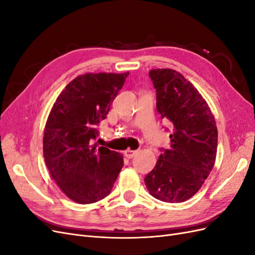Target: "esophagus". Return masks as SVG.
<instances>
[{"label": "esophagus", "instance_id": "obj_1", "mask_svg": "<svg viewBox=\"0 0 255 255\" xmlns=\"http://www.w3.org/2000/svg\"><path fill=\"white\" fill-rule=\"evenodd\" d=\"M136 153H137V151L128 149V150H126V151H125V155H126V157H128V158H132V157L135 155Z\"/></svg>", "mask_w": 255, "mask_h": 255}]
</instances>
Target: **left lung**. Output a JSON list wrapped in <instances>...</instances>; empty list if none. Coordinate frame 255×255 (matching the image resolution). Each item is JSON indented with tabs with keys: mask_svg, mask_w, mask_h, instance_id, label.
Returning a JSON list of instances; mask_svg holds the SVG:
<instances>
[{
	"mask_svg": "<svg viewBox=\"0 0 255 255\" xmlns=\"http://www.w3.org/2000/svg\"><path fill=\"white\" fill-rule=\"evenodd\" d=\"M156 90V109L172 127L170 146L145 175L150 195L169 203L186 201L201 188L217 154L214 115L197 88L172 69L149 72Z\"/></svg>",
	"mask_w": 255,
	"mask_h": 255,
	"instance_id": "8db88e82",
	"label": "left lung"
}]
</instances>
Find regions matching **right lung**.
Returning <instances> with one entry per match:
<instances>
[{"label": "right lung", "instance_id": "right-lung-1", "mask_svg": "<svg viewBox=\"0 0 255 255\" xmlns=\"http://www.w3.org/2000/svg\"><path fill=\"white\" fill-rule=\"evenodd\" d=\"M126 73H86L69 83L45 123L43 157L53 180L72 201L89 204L111 194L123 166L120 153L94 144L97 126L128 78Z\"/></svg>", "mask_w": 255, "mask_h": 255}]
</instances>
